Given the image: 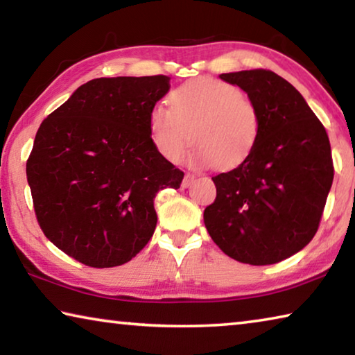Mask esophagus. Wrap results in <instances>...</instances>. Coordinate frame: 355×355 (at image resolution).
Returning <instances> with one entry per match:
<instances>
[{
    "mask_svg": "<svg viewBox=\"0 0 355 355\" xmlns=\"http://www.w3.org/2000/svg\"><path fill=\"white\" fill-rule=\"evenodd\" d=\"M196 182V175H192V173H186L183 182H182V186L183 188H189V186Z\"/></svg>",
    "mask_w": 355,
    "mask_h": 355,
    "instance_id": "34e87169",
    "label": "esophagus"
}]
</instances>
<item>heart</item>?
Here are the masks:
<instances>
[{
	"mask_svg": "<svg viewBox=\"0 0 355 355\" xmlns=\"http://www.w3.org/2000/svg\"><path fill=\"white\" fill-rule=\"evenodd\" d=\"M169 100L171 107L156 105L148 117L153 146L167 161L178 163L191 139L197 142L189 156L194 166L232 169L248 159L260 135V114L235 84L196 78Z\"/></svg>",
	"mask_w": 355,
	"mask_h": 355,
	"instance_id": "1",
	"label": "heart"
}]
</instances>
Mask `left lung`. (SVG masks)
<instances>
[{
    "label": "left lung",
    "mask_w": 355,
    "mask_h": 355,
    "mask_svg": "<svg viewBox=\"0 0 355 355\" xmlns=\"http://www.w3.org/2000/svg\"><path fill=\"white\" fill-rule=\"evenodd\" d=\"M239 86L260 114L252 153L213 177L203 211L213 241L233 260L263 266L302 250L320 227L334 182L329 136L296 87L271 70L219 75Z\"/></svg>",
    "instance_id": "1"
}]
</instances>
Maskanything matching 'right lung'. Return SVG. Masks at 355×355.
Here are the masks:
<instances>
[{"label": "right lung", "mask_w": 355, "mask_h": 355, "mask_svg": "<svg viewBox=\"0 0 355 355\" xmlns=\"http://www.w3.org/2000/svg\"><path fill=\"white\" fill-rule=\"evenodd\" d=\"M171 78H97L53 111L26 161L35 218L64 254L91 268L130 261L156 227L155 197L184 173L155 148L150 111Z\"/></svg>", "instance_id": "add662e5"}]
</instances>
